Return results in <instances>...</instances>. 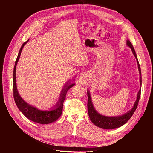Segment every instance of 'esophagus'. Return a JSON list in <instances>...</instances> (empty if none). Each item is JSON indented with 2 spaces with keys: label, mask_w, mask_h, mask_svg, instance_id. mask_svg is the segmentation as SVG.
Instances as JSON below:
<instances>
[{
  "label": "esophagus",
  "mask_w": 153,
  "mask_h": 153,
  "mask_svg": "<svg viewBox=\"0 0 153 153\" xmlns=\"http://www.w3.org/2000/svg\"><path fill=\"white\" fill-rule=\"evenodd\" d=\"M79 82L82 83V84H83V82H84V80H82V78H81V79H80V80H79Z\"/></svg>",
  "instance_id": "34e87169"
}]
</instances>
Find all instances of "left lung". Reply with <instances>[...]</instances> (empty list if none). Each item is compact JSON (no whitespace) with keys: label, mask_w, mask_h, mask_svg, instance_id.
<instances>
[{"label":"left lung","mask_w":153,"mask_h":153,"mask_svg":"<svg viewBox=\"0 0 153 153\" xmlns=\"http://www.w3.org/2000/svg\"><path fill=\"white\" fill-rule=\"evenodd\" d=\"M126 45L131 49V51L134 55V56H135L137 60L138 68V71H139V75H140V90L138 92L137 100L135 101V103H134L133 108L130 110L128 111V112L125 113L124 114L121 115H118V116H106V115L100 114L99 112H97V110L95 109L94 106L93 105V103H92L90 91L89 90H87V97H88L87 110H88V114H89V118L91 119V121H92V123L94 124L96 126L102 129H115L123 126V125H124L125 123H126L128 120L131 118L133 113L135 112V111L136 110L138 104V101H139L140 93H141V85H142L141 69L140 67V64L138 61V59L137 57V54L135 51V49H134L131 43L129 40L126 41Z\"/></svg>","instance_id":"8db88e82"}]
</instances>
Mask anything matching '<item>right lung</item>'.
<instances>
[{"label": "right lung", "mask_w": 153, "mask_h": 153, "mask_svg": "<svg viewBox=\"0 0 153 153\" xmlns=\"http://www.w3.org/2000/svg\"><path fill=\"white\" fill-rule=\"evenodd\" d=\"M28 41L29 39L22 45L15 61V67H14L13 75V89L14 100H15V103L18 106V109L20 110V112H22V114L27 119H29L32 121L39 124H47L57 121L60 117V116H61L63 108V103L64 100L66 99L67 92L71 87L75 85V83H72L71 80L66 82V84H64L62 87L57 103L54 106H52L49 110H39L38 108L35 107V106L27 103L26 101L23 100L17 89L16 81V70L17 63L18 61H19L22 49L24 48L25 45L28 42ZM72 79L73 80H74V78H72Z\"/></svg>", "instance_id": "right-lung-1"}]
</instances>
